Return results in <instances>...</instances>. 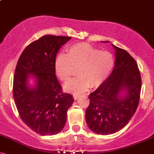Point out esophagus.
<instances>
[{"mask_svg":"<svg viewBox=\"0 0 154 154\" xmlns=\"http://www.w3.org/2000/svg\"><path fill=\"white\" fill-rule=\"evenodd\" d=\"M79 97V95H77V94H73V98H74V99H75V100L78 99Z\"/></svg>","mask_w":154,"mask_h":154,"instance_id":"34e87169","label":"esophagus"}]
</instances>
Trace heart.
<instances>
[{"label": "heart", "mask_w": 154, "mask_h": 154, "mask_svg": "<svg viewBox=\"0 0 154 154\" xmlns=\"http://www.w3.org/2000/svg\"><path fill=\"white\" fill-rule=\"evenodd\" d=\"M115 64L114 57L109 51H100L88 43H77L67 49V54H59L55 59L56 75L62 82L69 81L78 68L77 78L66 83L64 90L77 94L90 87L98 88L106 80Z\"/></svg>", "instance_id": "1"}]
</instances>
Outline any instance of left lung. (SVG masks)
Returning <instances> with one entry per match:
<instances>
[{
	"instance_id": "left-lung-1",
	"label": "left lung",
	"mask_w": 154,
	"mask_h": 154,
	"mask_svg": "<svg viewBox=\"0 0 154 154\" xmlns=\"http://www.w3.org/2000/svg\"><path fill=\"white\" fill-rule=\"evenodd\" d=\"M112 45L115 66L106 80L89 95L85 112L89 128L101 135L115 133L126 126L138 106L142 84L135 60L128 51Z\"/></svg>"
}]
</instances>
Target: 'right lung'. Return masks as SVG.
<instances>
[{
    "instance_id": "obj_1",
    "label": "right lung",
    "mask_w": 154,
    "mask_h": 154,
    "mask_svg": "<svg viewBox=\"0 0 154 154\" xmlns=\"http://www.w3.org/2000/svg\"><path fill=\"white\" fill-rule=\"evenodd\" d=\"M70 37L45 35L23 51L16 66L13 95L21 119L33 131L52 135L63 130L66 112L74 102L72 95L62 92L55 75L54 63L60 48ZM35 85H28L29 75Z\"/></svg>"
}]
</instances>
